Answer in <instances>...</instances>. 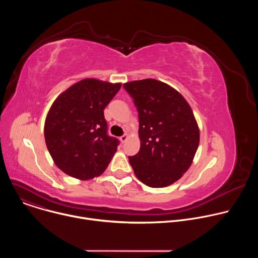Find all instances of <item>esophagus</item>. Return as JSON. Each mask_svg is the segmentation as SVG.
I'll list each match as a JSON object with an SVG mask.
<instances>
[{
    "mask_svg": "<svg viewBox=\"0 0 258 258\" xmlns=\"http://www.w3.org/2000/svg\"><path fill=\"white\" fill-rule=\"evenodd\" d=\"M127 138H128V135H126V134H125V135H123V136H121V137H120V141H121L122 143H124V142L127 140Z\"/></svg>",
    "mask_w": 258,
    "mask_h": 258,
    "instance_id": "1",
    "label": "esophagus"
}]
</instances>
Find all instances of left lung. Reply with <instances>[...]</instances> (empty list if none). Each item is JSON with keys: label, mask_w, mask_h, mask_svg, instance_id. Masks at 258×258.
<instances>
[{"label": "left lung", "mask_w": 258, "mask_h": 258, "mask_svg": "<svg viewBox=\"0 0 258 258\" xmlns=\"http://www.w3.org/2000/svg\"><path fill=\"white\" fill-rule=\"evenodd\" d=\"M139 112L140 151L128 160L146 186L164 188L191 166L200 131L190 107L175 89L153 79L123 84Z\"/></svg>", "instance_id": "left-lung-1"}]
</instances>
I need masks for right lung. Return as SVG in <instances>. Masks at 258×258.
Instances as JSON below:
<instances>
[{
  "label": "right lung",
  "instance_id": "right-lung-1",
  "mask_svg": "<svg viewBox=\"0 0 258 258\" xmlns=\"http://www.w3.org/2000/svg\"><path fill=\"white\" fill-rule=\"evenodd\" d=\"M120 88V83L85 79L53 102L44 134L54 163L64 173L87 180L107 168L118 140L107 135L104 109Z\"/></svg>",
  "mask_w": 258,
  "mask_h": 258
}]
</instances>
